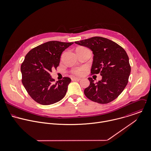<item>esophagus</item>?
Instances as JSON below:
<instances>
[{
    "instance_id": "obj_1",
    "label": "esophagus",
    "mask_w": 151,
    "mask_h": 151,
    "mask_svg": "<svg viewBox=\"0 0 151 151\" xmlns=\"http://www.w3.org/2000/svg\"><path fill=\"white\" fill-rule=\"evenodd\" d=\"M72 80L75 81H79L81 80V78H73L72 79Z\"/></svg>"
}]
</instances>
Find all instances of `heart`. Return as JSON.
Here are the masks:
<instances>
[{"instance_id":"heart-1","label":"heart","mask_w":151,"mask_h":151,"mask_svg":"<svg viewBox=\"0 0 151 151\" xmlns=\"http://www.w3.org/2000/svg\"><path fill=\"white\" fill-rule=\"evenodd\" d=\"M84 72H85V69L83 68H80L76 69L75 70H73L72 71V73L76 75L81 76L83 74Z\"/></svg>"}]
</instances>
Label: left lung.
<instances>
[{
	"label": "left lung",
	"mask_w": 151,
	"mask_h": 151,
	"mask_svg": "<svg viewBox=\"0 0 151 151\" xmlns=\"http://www.w3.org/2000/svg\"><path fill=\"white\" fill-rule=\"evenodd\" d=\"M75 43L93 51L91 75L100 73L102 76V79L96 83L91 78H88L90 85L84 91L85 96L100 104L113 101L128 82L131 66L126 51L115 42L101 37H93Z\"/></svg>",
	"instance_id": "8db88e82"
}]
</instances>
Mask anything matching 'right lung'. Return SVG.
<instances>
[{"mask_svg":"<svg viewBox=\"0 0 151 151\" xmlns=\"http://www.w3.org/2000/svg\"><path fill=\"white\" fill-rule=\"evenodd\" d=\"M73 42L51 41L30 50L21 65L22 83L31 97L42 105L55 103L65 96L71 79L64 77L54 83L50 75L60 64L62 52Z\"/></svg>","mask_w":151,"mask_h":151,"instance_id":"add662e5","label":"right lung"}]
</instances>
